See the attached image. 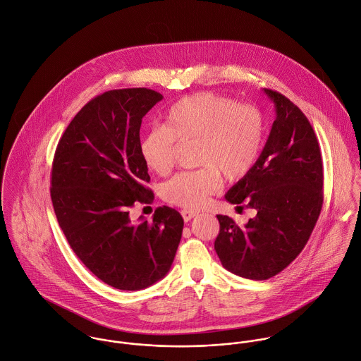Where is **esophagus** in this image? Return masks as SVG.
Wrapping results in <instances>:
<instances>
[{
	"label": "esophagus",
	"instance_id": "1",
	"mask_svg": "<svg viewBox=\"0 0 361 361\" xmlns=\"http://www.w3.org/2000/svg\"><path fill=\"white\" fill-rule=\"evenodd\" d=\"M181 215H183V219H184V221H190L192 217L197 216L198 214L195 212V211H190V209H184V211H181Z\"/></svg>",
	"mask_w": 361,
	"mask_h": 361
}]
</instances>
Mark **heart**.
I'll list each match as a JSON object with an SVG mask.
<instances>
[{
  "label": "heart",
  "mask_w": 361,
  "mask_h": 361,
  "mask_svg": "<svg viewBox=\"0 0 361 361\" xmlns=\"http://www.w3.org/2000/svg\"><path fill=\"white\" fill-rule=\"evenodd\" d=\"M190 140L200 141L198 164L204 169L176 174L161 195L170 204L197 209L220 188V173L238 180L254 166L262 141L261 113L216 93H195L166 111L163 127L150 128L140 150L146 166L163 176L174 164L176 141Z\"/></svg>",
  "instance_id": "obj_1"
}]
</instances>
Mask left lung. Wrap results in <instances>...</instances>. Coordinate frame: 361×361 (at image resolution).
<instances>
[{
  "label": "left lung",
  "instance_id": "left-lung-1",
  "mask_svg": "<svg viewBox=\"0 0 361 361\" xmlns=\"http://www.w3.org/2000/svg\"><path fill=\"white\" fill-rule=\"evenodd\" d=\"M276 120L258 160L224 198L257 211L244 227L217 215L215 250L234 275L267 281L305 247L324 202V167L315 133L304 113L276 90L264 89Z\"/></svg>",
  "mask_w": 361,
  "mask_h": 361
}]
</instances>
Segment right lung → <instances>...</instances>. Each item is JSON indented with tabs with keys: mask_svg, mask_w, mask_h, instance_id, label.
<instances>
[{
	"mask_svg": "<svg viewBox=\"0 0 361 361\" xmlns=\"http://www.w3.org/2000/svg\"><path fill=\"white\" fill-rule=\"evenodd\" d=\"M163 99L146 87L104 92L86 103L63 134L51 167V201L73 252L100 281L141 290L163 279L184 220L169 207L133 223L134 204L153 192L140 150L145 114Z\"/></svg>",
	"mask_w": 361,
	"mask_h": 361,
	"instance_id": "add662e5",
	"label": "right lung"
}]
</instances>
